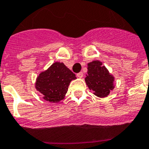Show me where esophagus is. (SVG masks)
Instances as JSON below:
<instances>
[{
  "mask_svg": "<svg viewBox=\"0 0 149 149\" xmlns=\"http://www.w3.org/2000/svg\"><path fill=\"white\" fill-rule=\"evenodd\" d=\"M77 77L78 78H82L84 77V73L83 72H79L78 74H77Z\"/></svg>",
  "mask_w": 149,
  "mask_h": 149,
  "instance_id": "esophagus-1",
  "label": "esophagus"
}]
</instances>
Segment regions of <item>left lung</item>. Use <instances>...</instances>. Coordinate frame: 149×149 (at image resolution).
<instances>
[{"label": "left lung", "instance_id": "1", "mask_svg": "<svg viewBox=\"0 0 149 149\" xmlns=\"http://www.w3.org/2000/svg\"><path fill=\"white\" fill-rule=\"evenodd\" d=\"M85 82L93 94L99 98H106L115 87V77L99 60L87 64V74Z\"/></svg>", "mask_w": 149, "mask_h": 149}]
</instances>
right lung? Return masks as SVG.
Segmentation results:
<instances>
[{"mask_svg": "<svg viewBox=\"0 0 149 149\" xmlns=\"http://www.w3.org/2000/svg\"><path fill=\"white\" fill-rule=\"evenodd\" d=\"M75 74L64 63H54L48 69L39 74L35 88L42 95V98L51 103H58L65 98L71 81Z\"/></svg>", "mask_w": 149, "mask_h": 149, "instance_id": "right-lung-1", "label": "right lung"}]
</instances>
